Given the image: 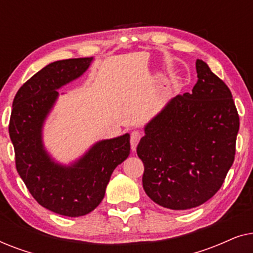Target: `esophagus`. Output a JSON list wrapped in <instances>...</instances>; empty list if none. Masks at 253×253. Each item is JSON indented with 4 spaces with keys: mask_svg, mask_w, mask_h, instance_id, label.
<instances>
[{
    "mask_svg": "<svg viewBox=\"0 0 253 253\" xmlns=\"http://www.w3.org/2000/svg\"><path fill=\"white\" fill-rule=\"evenodd\" d=\"M141 138V133L139 131H132V133H131V139H130V144H131V150L132 151H136V147L138 143H139Z\"/></svg>",
    "mask_w": 253,
    "mask_h": 253,
    "instance_id": "obj_1",
    "label": "esophagus"
}]
</instances>
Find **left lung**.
Returning a JSON list of instances; mask_svg holds the SVG:
<instances>
[{
  "mask_svg": "<svg viewBox=\"0 0 253 253\" xmlns=\"http://www.w3.org/2000/svg\"><path fill=\"white\" fill-rule=\"evenodd\" d=\"M196 70L192 92L172 98L145 126L137 146L145 192L169 210L212 198L235 159L240 117L230 89L203 60Z\"/></svg>",
  "mask_w": 253,
  "mask_h": 253,
  "instance_id": "8db88e82",
  "label": "left lung"
}]
</instances>
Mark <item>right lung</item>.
I'll return each instance as SVG.
<instances>
[{
    "label": "right lung",
    "instance_id": "add662e5",
    "mask_svg": "<svg viewBox=\"0 0 253 253\" xmlns=\"http://www.w3.org/2000/svg\"><path fill=\"white\" fill-rule=\"evenodd\" d=\"M93 57L48 64L18 89L9 134L16 168L33 198L51 212L77 217L92 212L105 197L114 169L130 154V134L95 143L70 165L55 161L44 148L43 124L58 98L57 89L81 77Z\"/></svg>",
    "mask_w": 253,
    "mask_h": 253
}]
</instances>
